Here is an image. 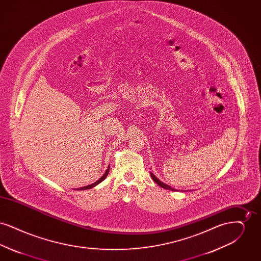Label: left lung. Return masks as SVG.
Returning a JSON list of instances; mask_svg holds the SVG:
<instances>
[{"label": "left lung", "mask_w": 261, "mask_h": 261, "mask_svg": "<svg viewBox=\"0 0 261 261\" xmlns=\"http://www.w3.org/2000/svg\"><path fill=\"white\" fill-rule=\"evenodd\" d=\"M150 176H151V178H152V180L159 185V186L162 187L163 189H166V190H170V191H175V189H173V188H171L170 186H168V185H166V184H164V183H162V182H161L153 174L151 173L150 172Z\"/></svg>", "instance_id": "obj_1"}]
</instances>
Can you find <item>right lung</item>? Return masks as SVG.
I'll return each mask as SVG.
<instances>
[{
  "label": "right lung",
  "instance_id": "1",
  "mask_svg": "<svg viewBox=\"0 0 261 261\" xmlns=\"http://www.w3.org/2000/svg\"><path fill=\"white\" fill-rule=\"evenodd\" d=\"M110 169H111V166H109L108 167V169H107V171L105 172V174L99 178V180L97 181V182H95L94 184H91V185H89V186L86 187H82V188H78L77 190H88V189H91V188H94L95 186H97L98 184H99L101 181H103L106 178H107V176H108V174L110 172Z\"/></svg>",
  "mask_w": 261,
  "mask_h": 261
}]
</instances>
